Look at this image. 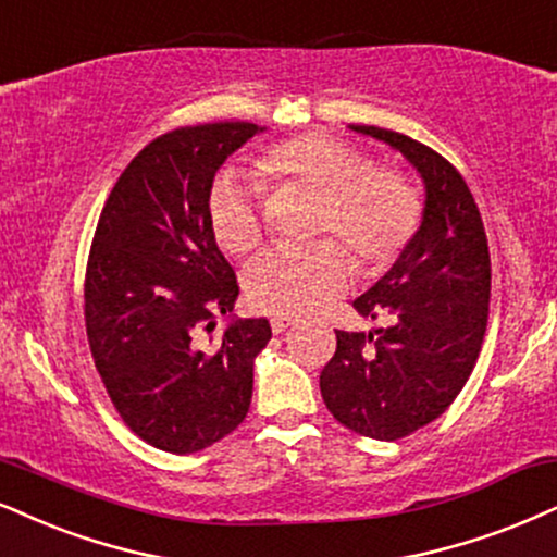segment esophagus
<instances>
[{"mask_svg": "<svg viewBox=\"0 0 557 557\" xmlns=\"http://www.w3.org/2000/svg\"><path fill=\"white\" fill-rule=\"evenodd\" d=\"M294 325V322L289 320V318H273L271 320V331L276 333V335H281V333H286L289 331V327Z\"/></svg>", "mask_w": 557, "mask_h": 557, "instance_id": "34e87169", "label": "esophagus"}]
</instances>
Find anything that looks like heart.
<instances>
[{
	"mask_svg": "<svg viewBox=\"0 0 557 557\" xmlns=\"http://www.w3.org/2000/svg\"><path fill=\"white\" fill-rule=\"evenodd\" d=\"M256 173L276 194H307L320 201L312 235L335 237L351 252L363 276L387 273L413 243L423 201L400 170L376 168L363 149L333 136L301 134L276 141L258 157ZM209 222L219 247L250 256L265 226L256 188L237 175L219 177L209 196ZM351 260L338 245L273 250L245 273L252 310L276 318H310L348 289Z\"/></svg>",
	"mask_w": 557,
	"mask_h": 557,
	"instance_id": "heart-1",
	"label": "heart"
}]
</instances>
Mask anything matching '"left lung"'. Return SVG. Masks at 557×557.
<instances>
[{"mask_svg":"<svg viewBox=\"0 0 557 557\" xmlns=\"http://www.w3.org/2000/svg\"><path fill=\"white\" fill-rule=\"evenodd\" d=\"M397 149L421 173V230L354 310L387 320L376 333L335 331L338 346L320 374V393L338 423L395 442L455 403L475 369L488 325L491 252L468 183L442 154L410 136L351 126Z\"/></svg>","mask_w":557,"mask_h":557,"instance_id":"left-lung-1","label":"left lung"}]
</instances>
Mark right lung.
<instances>
[{"instance_id": "1", "label": "right lung", "mask_w": 557, "mask_h": 557, "mask_svg": "<svg viewBox=\"0 0 557 557\" xmlns=\"http://www.w3.org/2000/svg\"><path fill=\"white\" fill-rule=\"evenodd\" d=\"M258 132L222 121L157 136L115 181L89 247L85 327L95 369L123 423L173 455L201 451L245 421L252 363L271 341L260 318L232 320L211 351L198 346L239 294L211 232V185Z\"/></svg>"}]
</instances>
